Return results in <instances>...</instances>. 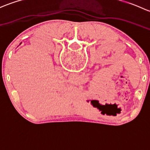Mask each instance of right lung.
<instances>
[{"mask_svg": "<svg viewBox=\"0 0 150 150\" xmlns=\"http://www.w3.org/2000/svg\"><path fill=\"white\" fill-rule=\"evenodd\" d=\"M20 44H21V43H20Z\"/></svg>", "mask_w": 150, "mask_h": 150, "instance_id": "obj_1", "label": "right lung"}]
</instances>
